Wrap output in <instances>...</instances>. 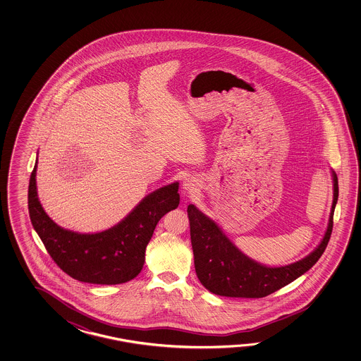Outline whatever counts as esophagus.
Instances as JSON below:
<instances>
[{
    "label": "esophagus",
    "mask_w": 361,
    "mask_h": 361,
    "mask_svg": "<svg viewBox=\"0 0 361 361\" xmlns=\"http://www.w3.org/2000/svg\"><path fill=\"white\" fill-rule=\"evenodd\" d=\"M197 187H199V183H197V180L195 179V178H185L183 182V188L184 191L192 192L196 191L197 190Z\"/></svg>",
    "instance_id": "obj_1"
}]
</instances>
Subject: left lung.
<instances>
[{
  "label": "left lung",
  "instance_id": "8db88e82",
  "mask_svg": "<svg viewBox=\"0 0 361 361\" xmlns=\"http://www.w3.org/2000/svg\"><path fill=\"white\" fill-rule=\"evenodd\" d=\"M334 199L329 224L320 245L302 261L284 267H266L247 258L233 245L214 221L188 205L192 250L200 283L209 292L233 298H262L290 284L322 257L333 230V215L338 200V178L333 171Z\"/></svg>",
  "mask_w": 361,
  "mask_h": 361
}]
</instances>
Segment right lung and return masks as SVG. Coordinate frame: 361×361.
Here are the masks:
<instances>
[{"instance_id": "obj_1", "label": "right lung", "mask_w": 361, "mask_h": 361, "mask_svg": "<svg viewBox=\"0 0 361 361\" xmlns=\"http://www.w3.org/2000/svg\"><path fill=\"white\" fill-rule=\"evenodd\" d=\"M36 168L28 187L32 226L58 267L75 280L115 285L130 281L145 264V253L154 227L164 215L179 205L178 182L149 193L130 214L109 230L77 233L55 224L39 204Z\"/></svg>"}]
</instances>
